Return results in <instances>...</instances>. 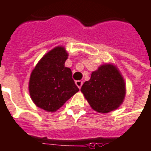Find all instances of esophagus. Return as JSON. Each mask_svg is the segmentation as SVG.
Instances as JSON below:
<instances>
[{"instance_id": "esophagus-1", "label": "esophagus", "mask_w": 151, "mask_h": 151, "mask_svg": "<svg viewBox=\"0 0 151 151\" xmlns=\"http://www.w3.org/2000/svg\"><path fill=\"white\" fill-rule=\"evenodd\" d=\"M75 83H76V85H77V86H78L79 89H80V88L82 87V86H83V81H80V80H78V81H76Z\"/></svg>"}]
</instances>
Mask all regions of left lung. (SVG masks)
Returning a JSON list of instances; mask_svg holds the SVG:
<instances>
[{
  "mask_svg": "<svg viewBox=\"0 0 151 151\" xmlns=\"http://www.w3.org/2000/svg\"><path fill=\"white\" fill-rule=\"evenodd\" d=\"M81 91L94 110L109 113L123 103L126 86L116 66L105 64L92 72L90 80L83 83Z\"/></svg>",
  "mask_w": 151,
  "mask_h": 151,
  "instance_id": "8db88e82",
  "label": "left lung"
}]
</instances>
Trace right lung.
Listing matches in <instances>:
<instances>
[{"label":"right lung","instance_id":"1","mask_svg":"<svg viewBox=\"0 0 151 151\" xmlns=\"http://www.w3.org/2000/svg\"><path fill=\"white\" fill-rule=\"evenodd\" d=\"M68 53L57 46L43 56L30 76L29 93L37 107L55 112L79 91L72 78V71L65 66Z\"/></svg>","mask_w":151,"mask_h":151}]
</instances>
